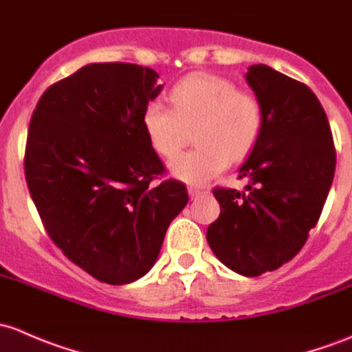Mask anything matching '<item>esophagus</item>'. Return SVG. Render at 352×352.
<instances>
[{"label": "esophagus", "mask_w": 352, "mask_h": 352, "mask_svg": "<svg viewBox=\"0 0 352 352\" xmlns=\"http://www.w3.org/2000/svg\"><path fill=\"white\" fill-rule=\"evenodd\" d=\"M188 193H190V198H191V200H195V198L201 197V195L205 193V191L198 190V188H195V186H190V188H188Z\"/></svg>", "instance_id": "34e87169"}]
</instances>
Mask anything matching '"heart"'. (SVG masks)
<instances>
[{
  "instance_id": "b5f03b06",
  "label": "heart",
  "mask_w": 352,
  "mask_h": 352,
  "mask_svg": "<svg viewBox=\"0 0 352 352\" xmlns=\"http://www.w3.org/2000/svg\"><path fill=\"white\" fill-rule=\"evenodd\" d=\"M171 110L151 103L142 126L151 147L171 159L184 147L193 130L198 144L169 164L176 179L205 184L241 161L256 147L263 132V108L251 93L215 74L197 72L181 79L169 93Z\"/></svg>"
}]
</instances>
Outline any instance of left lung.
Segmentation results:
<instances>
[{"mask_svg":"<svg viewBox=\"0 0 352 352\" xmlns=\"http://www.w3.org/2000/svg\"><path fill=\"white\" fill-rule=\"evenodd\" d=\"M245 81L263 108V132L239 177L248 191L215 188L220 215L206 230L213 254L242 276L293 259L317 226L336 171L331 125L303 82L256 64Z\"/></svg>","mask_w":352,"mask_h":352,"instance_id":"8db88e82","label":"left lung"}]
</instances>
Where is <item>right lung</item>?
I'll return each mask as SVG.
<instances>
[{
  "mask_svg": "<svg viewBox=\"0 0 352 352\" xmlns=\"http://www.w3.org/2000/svg\"><path fill=\"white\" fill-rule=\"evenodd\" d=\"M157 78L137 64H88L45 89L28 126L25 177L47 234L108 285L154 266L188 203L181 181L152 184L166 169L142 115L161 93Z\"/></svg>",
  "mask_w": 352,
  "mask_h": 352,
  "instance_id": "1",
  "label": "right lung"
}]
</instances>
